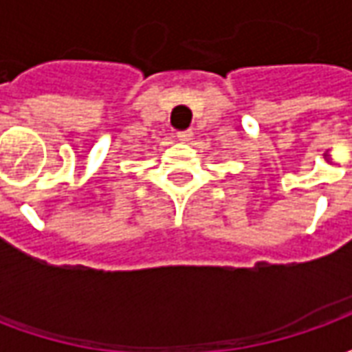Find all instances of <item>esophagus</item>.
<instances>
[{
	"label": "esophagus",
	"instance_id": "esophagus-1",
	"mask_svg": "<svg viewBox=\"0 0 352 352\" xmlns=\"http://www.w3.org/2000/svg\"><path fill=\"white\" fill-rule=\"evenodd\" d=\"M192 135H194V131L184 130V131H179V133H177V139H179V141H190Z\"/></svg>",
	"mask_w": 352,
	"mask_h": 352
}]
</instances>
